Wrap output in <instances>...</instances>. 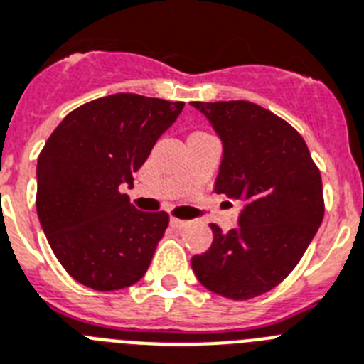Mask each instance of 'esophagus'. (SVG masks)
<instances>
[{"instance_id":"obj_1","label":"esophagus","mask_w":364,"mask_h":364,"mask_svg":"<svg viewBox=\"0 0 364 364\" xmlns=\"http://www.w3.org/2000/svg\"><path fill=\"white\" fill-rule=\"evenodd\" d=\"M170 224H172L173 228H185L188 223H187V220H181V218L172 217V218H170Z\"/></svg>"}]
</instances>
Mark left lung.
<instances>
[{"label":"left lung","instance_id":"obj_1","mask_svg":"<svg viewBox=\"0 0 364 364\" xmlns=\"http://www.w3.org/2000/svg\"><path fill=\"white\" fill-rule=\"evenodd\" d=\"M192 106L223 140L215 192L243 202L237 228L211 224V247L192 256V271L213 294L252 299L294 271L320 228V170L303 136L273 112L249 100Z\"/></svg>","mask_w":364,"mask_h":364}]
</instances>
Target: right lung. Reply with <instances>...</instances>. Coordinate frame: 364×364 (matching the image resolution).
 <instances>
[{
  "label": "right lung",
  "mask_w": 364,
  "mask_h": 364,
  "mask_svg": "<svg viewBox=\"0 0 364 364\" xmlns=\"http://www.w3.org/2000/svg\"><path fill=\"white\" fill-rule=\"evenodd\" d=\"M185 102L115 93L70 112L37 159V215L55 258L80 284H136L168 228L166 211H138L121 187Z\"/></svg>",
  "instance_id": "1"
}]
</instances>
